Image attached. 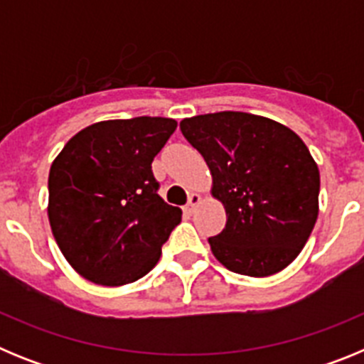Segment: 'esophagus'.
Returning <instances> with one entry per match:
<instances>
[{"label": "esophagus", "instance_id": "34e87169", "mask_svg": "<svg viewBox=\"0 0 364 364\" xmlns=\"http://www.w3.org/2000/svg\"><path fill=\"white\" fill-rule=\"evenodd\" d=\"M200 202H202V195H198V193H191V195H189V202H188V208H186V210H188L189 213H193V211H195V208H197Z\"/></svg>", "mask_w": 364, "mask_h": 364}]
</instances>
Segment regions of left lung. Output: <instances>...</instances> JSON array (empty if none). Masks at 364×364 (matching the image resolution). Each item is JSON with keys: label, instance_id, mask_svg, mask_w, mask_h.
<instances>
[{"label": "left lung", "instance_id": "8db88e82", "mask_svg": "<svg viewBox=\"0 0 364 364\" xmlns=\"http://www.w3.org/2000/svg\"><path fill=\"white\" fill-rule=\"evenodd\" d=\"M180 131L210 167L226 228L208 239L222 266L269 277L290 266L319 215V167L290 127L239 111L184 118Z\"/></svg>", "mask_w": 364, "mask_h": 364}]
</instances>
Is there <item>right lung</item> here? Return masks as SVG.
Instances as JSON below:
<instances>
[{"label":"right lung","mask_w":364,"mask_h":364,"mask_svg":"<svg viewBox=\"0 0 364 364\" xmlns=\"http://www.w3.org/2000/svg\"><path fill=\"white\" fill-rule=\"evenodd\" d=\"M176 120H104L74 134L49 171L50 230L74 272L100 286L138 281L182 220L164 202L151 164Z\"/></svg>","instance_id":"add662e5"}]
</instances>
